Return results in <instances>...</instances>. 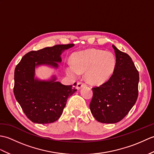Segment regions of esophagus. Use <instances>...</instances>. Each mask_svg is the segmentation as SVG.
Segmentation results:
<instances>
[{
	"mask_svg": "<svg viewBox=\"0 0 154 154\" xmlns=\"http://www.w3.org/2000/svg\"><path fill=\"white\" fill-rule=\"evenodd\" d=\"M85 86H86V85L85 84V83H83L82 82H78L77 84V87H77V90H79V89H81V88L85 87Z\"/></svg>",
	"mask_w": 154,
	"mask_h": 154,
	"instance_id": "obj_1",
	"label": "esophagus"
}]
</instances>
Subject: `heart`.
<instances>
[{
	"instance_id": "obj_1",
	"label": "heart",
	"mask_w": 154,
	"mask_h": 154,
	"mask_svg": "<svg viewBox=\"0 0 154 154\" xmlns=\"http://www.w3.org/2000/svg\"><path fill=\"white\" fill-rule=\"evenodd\" d=\"M72 63L65 67L66 72L73 77L85 73V79L91 85H100L112 76L116 67V58L112 52L97 49H87L75 52Z\"/></svg>"
}]
</instances>
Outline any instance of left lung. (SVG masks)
<instances>
[{
  "label": "left lung",
  "mask_w": 154,
  "mask_h": 154,
  "mask_svg": "<svg viewBox=\"0 0 154 154\" xmlns=\"http://www.w3.org/2000/svg\"><path fill=\"white\" fill-rule=\"evenodd\" d=\"M116 67L110 79L93 88L90 110L97 121L114 124L125 117L134 105L138 95L139 73L131 57L112 45Z\"/></svg>",
  "instance_id": "obj_1"
}]
</instances>
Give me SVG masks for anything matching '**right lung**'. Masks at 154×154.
Wrapping results in <instances>:
<instances>
[{"label": "right lung", "mask_w": 154, "mask_h": 154, "mask_svg": "<svg viewBox=\"0 0 154 154\" xmlns=\"http://www.w3.org/2000/svg\"><path fill=\"white\" fill-rule=\"evenodd\" d=\"M74 44L56 45L23 56L14 71V94L26 115L36 124H49L60 119L67 100L77 89L57 81L55 72L48 79L35 75L39 67L47 66L57 70L61 63V54Z\"/></svg>", "instance_id": "add662e5"}]
</instances>
